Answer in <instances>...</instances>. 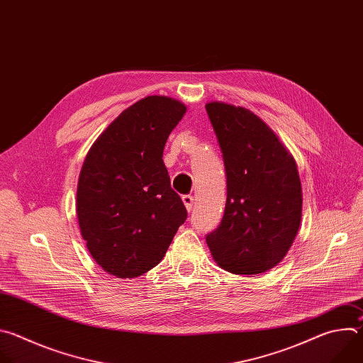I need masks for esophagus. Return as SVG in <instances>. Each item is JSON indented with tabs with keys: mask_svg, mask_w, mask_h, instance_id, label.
<instances>
[{
	"mask_svg": "<svg viewBox=\"0 0 363 363\" xmlns=\"http://www.w3.org/2000/svg\"><path fill=\"white\" fill-rule=\"evenodd\" d=\"M182 202L185 205V208L188 211L192 210V205H194V196L192 195H182Z\"/></svg>",
	"mask_w": 363,
	"mask_h": 363,
	"instance_id": "34e87169",
	"label": "esophagus"
}]
</instances>
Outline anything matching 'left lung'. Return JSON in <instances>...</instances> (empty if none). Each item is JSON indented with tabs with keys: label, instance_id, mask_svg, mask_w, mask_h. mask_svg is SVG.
<instances>
[{
	"label": "left lung",
	"instance_id": "obj_1",
	"mask_svg": "<svg viewBox=\"0 0 363 363\" xmlns=\"http://www.w3.org/2000/svg\"><path fill=\"white\" fill-rule=\"evenodd\" d=\"M227 174L220 227L206 235L217 264L240 276L274 269L290 250L301 221V184L291 153L251 111L210 101Z\"/></svg>",
	"mask_w": 363,
	"mask_h": 363
}]
</instances>
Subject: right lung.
I'll list each match as a JSON object with an SVG mask.
<instances>
[{
  "label": "right lung",
  "instance_id": "right-lung-1",
  "mask_svg": "<svg viewBox=\"0 0 363 363\" xmlns=\"http://www.w3.org/2000/svg\"><path fill=\"white\" fill-rule=\"evenodd\" d=\"M186 106L147 96L125 109L89 149L76 196L79 227L94 262L119 279L158 266L186 220L162 155Z\"/></svg>",
  "mask_w": 363,
  "mask_h": 363
}]
</instances>
